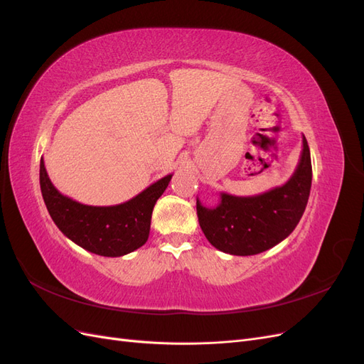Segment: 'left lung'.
I'll list each match as a JSON object with an SVG mask.
<instances>
[{
    "mask_svg": "<svg viewBox=\"0 0 364 364\" xmlns=\"http://www.w3.org/2000/svg\"><path fill=\"white\" fill-rule=\"evenodd\" d=\"M311 156L302 136L301 159L291 178L257 196L220 193V203L206 208L197 199L199 225L215 249L238 257L257 255L287 238L305 211L311 190Z\"/></svg>",
    "mask_w": 364,
    "mask_h": 364,
    "instance_id": "8db88e82",
    "label": "left lung"
}]
</instances>
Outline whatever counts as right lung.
<instances>
[{"instance_id":"obj_1","label":"right lung","mask_w":364,"mask_h":364,"mask_svg":"<svg viewBox=\"0 0 364 364\" xmlns=\"http://www.w3.org/2000/svg\"><path fill=\"white\" fill-rule=\"evenodd\" d=\"M171 176L151 183L134 199L114 206L83 205L59 193L48 178L43 159L39 182L53 222L65 237L97 255L123 257L147 241L153 208L168 186Z\"/></svg>"}]
</instances>
